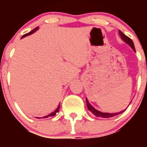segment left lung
<instances>
[{
    "instance_id": "8db88e82",
    "label": "left lung",
    "mask_w": 147,
    "mask_h": 147,
    "mask_svg": "<svg viewBox=\"0 0 147 147\" xmlns=\"http://www.w3.org/2000/svg\"><path fill=\"white\" fill-rule=\"evenodd\" d=\"M119 34H120V36H121V37L122 40H124L126 43L128 44V45H129V46H130V47L133 49V51H136V49H135L134 43H133V42H132V40H131L129 37H128L127 36H126L124 34L122 33L120 30H119ZM86 103H87V107H88V110H89L90 111V112L93 114V115H95L96 116H97V117H99V118H112V117H114V116H115V115H119V114L121 113L124 112V111L126 110H122V111H121V112H119V113H102V112H100V111H98V110H96V109H95L94 107H93V106H92V105L89 103V102H88V100L87 99V98H86Z\"/></svg>"
}]
</instances>
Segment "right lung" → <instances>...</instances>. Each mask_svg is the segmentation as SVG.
Here are the masks:
<instances>
[{"instance_id": "obj_1", "label": "right lung", "mask_w": 147, "mask_h": 147, "mask_svg": "<svg viewBox=\"0 0 147 147\" xmlns=\"http://www.w3.org/2000/svg\"><path fill=\"white\" fill-rule=\"evenodd\" d=\"M38 28H39L38 27H36V28H35L34 29H33V30H32V32H28V33L26 34L23 35V37H22V38H23V37H26V36H28V35L32 34H33L34 32H36V31H37V29H38ZM59 107H60V105H59H59H58L57 108L56 109V110H54V112H53V113H50V114H49V115H45V116H44V117H42V118H43V119H46V118L49 117V116H54V115H56V113H58V112H59ZM37 119H38V118H37ZM39 119H40V118H39Z\"/></svg>"}]
</instances>
